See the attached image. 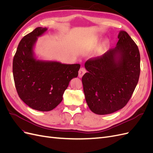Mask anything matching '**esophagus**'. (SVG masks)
<instances>
[{"label": "esophagus", "mask_w": 153, "mask_h": 153, "mask_svg": "<svg viewBox=\"0 0 153 153\" xmlns=\"http://www.w3.org/2000/svg\"><path fill=\"white\" fill-rule=\"evenodd\" d=\"M86 73V70L84 68H81L80 69L79 71H78V76H79L80 78L82 77V76L84 75V74Z\"/></svg>", "instance_id": "esophagus-1"}]
</instances>
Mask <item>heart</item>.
I'll return each instance as SVG.
<instances>
[{
    "mask_svg": "<svg viewBox=\"0 0 153 153\" xmlns=\"http://www.w3.org/2000/svg\"><path fill=\"white\" fill-rule=\"evenodd\" d=\"M103 50V47H101V48H100V50Z\"/></svg>",
    "mask_w": 153,
    "mask_h": 153,
    "instance_id": "heart-1",
    "label": "heart"
}]
</instances>
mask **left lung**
Segmentation results:
<instances>
[{
  "instance_id": "obj_1",
  "label": "left lung",
  "mask_w": 153,
  "mask_h": 153,
  "mask_svg": "<svg viewBox=\"0 0 153 153\" xmlns=\"http://www.w3.org/2000/svg\"><path fill=\"white\" fill-rule=\"evenodd\" d=\"M116 47L85 63L82 76L86 102L98 115L114 113L127 104L140 72L138 48L126 32L121 30Z\"/></svg>"
}]
</instances>
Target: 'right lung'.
Listing matches in <instances>:
<instances>
[{
  "mask_svg": "<svg viewBox=\"0 0 153 153\" xmlns=\"http://www.w3.org/2000/svg\"><path fill=\"white\" fill-rule=\"evenodd\" d=\"M47 28L37 27L22 39L13 58V73L20 99L32 109L47 112L61 102L69 82L78 76L79 64L38 60L34 47Z\"/></svg>",
  "mask_w": 153,
  "mask_h": 153,
  "instance_id": "right-lung-1",
  "label": "right lung"
}]
</instances>
